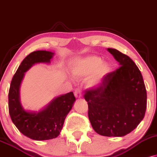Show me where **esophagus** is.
<instances>
[{"instance_id":"34e87169","label":"esophagus","mask_w":157,"mask_h":157,"mask_svg":"<svg viewBox=\"0 0 157 157\" xmlns=\"http://www.w3.org/2000/svg\"><path fill=\"white\" fill-rule=\"evenodd\" d=\"M74 95L76 98H81L82 95V92L79 88H77V89L75 90L74 91Z\"/></svg>"}]
</instances>
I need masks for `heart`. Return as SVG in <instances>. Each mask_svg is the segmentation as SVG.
Here are the masks:
<instances>
[{
  "label": "heart",
  "instance_id": "1",
  "mask_svg": "<svg viewBox=\"0 0 157 157\" xmlns=\"http://www.w3.org/2000/svg\"><path fill=\"white\" fill-rule=\"evenodd\" d=\"M72 70L76 75H90L93 73L89 85L92 87H97L100 86L108 73L109 67L106 62H102L100 57L91 56L75 61L72 65Z\"/></svg>",
  "mask_w": 157,
  "mask_h": 157
}]
</instances>
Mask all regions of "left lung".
I'll return each instance as SVG.
<instances>
[{
	"label": "left lung",
	"instance_id": "obj_1",
	"mask_svg": "<svg viewBox=\"0 0 157 157\" xmlns=\"http://www.w3.org/2000/svg\"><path fill=\"white\" fill-rule=\"evenodd\" d=\"M120 67L104 77L100 86L85 91L88 117L93 129L106 137H123L145 116L147 93L139 68L117 50L108 48Z\"/></svg>",
	"mask_w": 157,
	"mask_h": 157
}]
</instances>
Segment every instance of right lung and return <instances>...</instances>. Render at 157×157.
I'll return each instance as SVG.
<instances>
[{"label":"right lung","mask_w":157,"mask_h":157,"mask_svg":"<svg viewBox=\"0 0 157 157\" xmlns=\"http://www.w3.org/2000/svg\"><path fill=\"white\" fill-rule=\"evenodd\" d=\"M54 53L36 51L25 57L13 76L9 91V112L13 123L23 135L47 140L59 135L68 112L75 101L73 92L54 98L39 112L26 111L20 100V86L25 73L35 64L50 63Z\"/></svg>","instance_id":"obj_1"}]
</instances>
